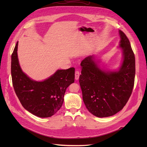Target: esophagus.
I'll use <instances>...</instances> for the list:
<instances>
[{
	"instance_id": "1",
	"label": "esophagus",
	"mask_w": 147,
	"mask_h": 147,
	"mask_svg": "<svg viewBox=\"0 0 147 147\" xmlns=\"http://www.w3.org/2000/svg\"><path fill=\"white\" fill-rule=\"evenodd\" d=\"M79 77H80L79 71L76 70V71H75V79L76 80H78V78H79Z\"/></svg>"
}]
</instances>
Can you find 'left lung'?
I'll return each instance as SVG.
<instances>
[{
	"instance_id": "8db88e82",
	"label": "left lung",
	"mask_w": 147,
	"mask_h": 147,
	"mask_svg": "<svg viewBox=\"0 0 147 147\" xmlns=\"http://www.w3.org/2000/svg\"><path fill=\"white\" fill-rule=\"evenodd\" d=\"M123 62L117 71L100 69L94 56L81 63L79 82L86 109L99 118L108 117L122 110L132 94L136 74L135 56L128 38L119 30Z\"/></svg>"
}]
</instances>
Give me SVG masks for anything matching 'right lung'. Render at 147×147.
I'll return each mask as SVG.
<instances>
[{"instance_id":"add662e5","label":"right lung","mask_w":147,"mask_h":147,"mask_svg":"<svg viewBox=\"0 0 147 147\" xmlns=\"http://www.w3.org/2000/svg\"><path fill=\"white\" fill-rule=\"evenodd\" d=\"M16 44L11 55V73L13 86L23 107L35 116L50 117L62 107L67 88L74 82L75 69L57 70L42 82L30 78L22 71Z\"/></svg>"}]
</instances>
